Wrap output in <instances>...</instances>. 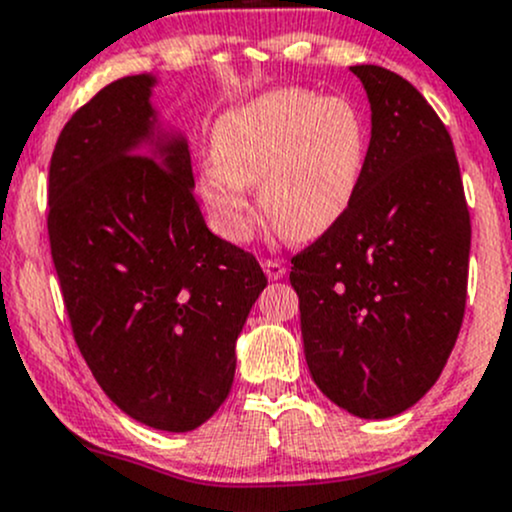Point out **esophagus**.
<instances>
[{
    "mask_svg": "<svg viewBox=\"0 0 512 512\" xmlns=\"http://www.w3.org/2000/svg\"><path fill=\"white\" fill-rule=\"evenodd\" d=\"M261 266H263V271H266V276L271 278V281H281V278L286 276V266H283L281 261H276V258H263Z\"/></svg>",
    "mask_w": 512,
    "mask_h": 512,
    "instance_id": "esophagus-1",
    "label": "esophagus"
}]
</instances>
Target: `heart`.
Returning a JSON list of instances; mask_svg holds the SVG:
<instances>
[{"mask_svg": "<svg viewBox=\"0 0 512 512\" xmlns=\"http://www.w3.org/2000/svg\"><path fill=\"white\" fill-rule=\"evenodd\" d=\"M370 133L345 98L300 88L268 91L226 110L197 189L224 239L251 236L249 184L263 214L291 239H318L345 217L360 189Z\"/></svg>", "mask_w": 512, "mask_h": 512, "instance_id": "heart-1", "label": "heart"}]
</instances>
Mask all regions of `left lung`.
<instances>
[{
	"label": "left lung",
	"mask_w": 512,
	"mask_h": 512,
	"mask_svg": "<svg viewBox=\"0 0 512 512\" xmlns=\"http://www.w3.org/2000/svg\"><path fill=\"white\" fill-rule=\"evenodd\" d=\"M372 108L357 197L291 258L308 370L360 419L414 407L446 367L466 310L471 217L446 125L409 81L352 66Z\"/></svg>",
	"instance_id": "obj_1"
}]
</instances>
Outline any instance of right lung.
I'll return each mask as SVG.
<instances>
[{"label":"right lung","instance_id":"right-lung-1","mask_svg":"<svg viewBox=\"0 0 512 512\" xmlns=\"http://www.w3.org/2000/svg\"><path fill=\"white\" fill-rule=\"evenodd\" d=\"M152 86L150 73L118 78L63 125L46 224L100 389L140 424L192 431L229 397L236 337L268 281L204 224L187 140L155 135Z\"/></svg>","mask_w":512,"mask_h":512}]
</instances>
